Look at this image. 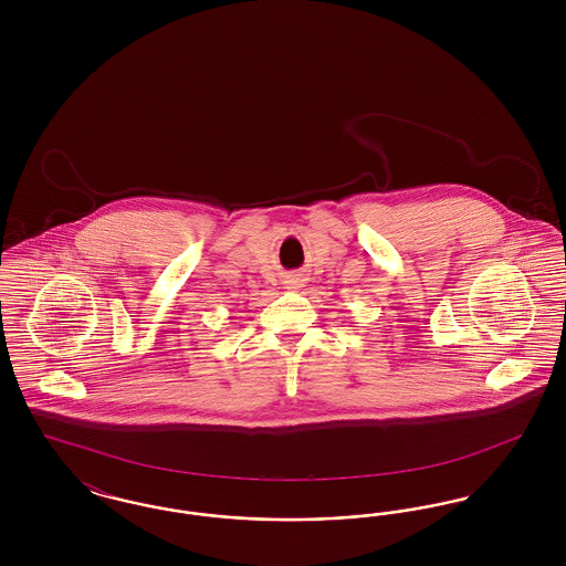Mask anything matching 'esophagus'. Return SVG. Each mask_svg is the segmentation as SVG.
I'll list each match as a JSON object with an SVG mask.
<instances>
[{"mask_svg": "<svg viewBox=\"0 0 566 566\" xmlns=\"http://www.w3.org/2000/svg\"><path fill=\"white\" fill-rule=\"evenodd\" d=\"M284 284L291 289V291H296V289H301L303 286V280H301V275H286V280H284Z\"/></svg>", "mask_w": 566, "mask_h": 566, "instance_id": "obj_1", "label": "esophagus"}]
</instances>
